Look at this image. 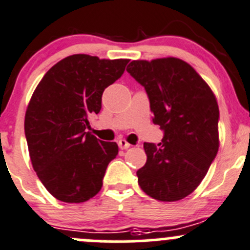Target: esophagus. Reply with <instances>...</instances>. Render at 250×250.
I'll return each mask as SVG.
<instances>
[{
  "instance_id": "obj_1",
  "label": "esophagus",
  "mask_w": 250,
  "mask_h": 250,
  "mask_svg": "<svg viewBox=\"0 0 250 250\" xmlns=\"http://www.w3.org/2000/svg\"><path fill=\"white\" fill-rule=\"evenodd\" d=\"M118 145H119V147L122 148V149H127V148L131 146L130 143H128L126 140H119V142H118Z\"/></svg>"
}]
</instances>
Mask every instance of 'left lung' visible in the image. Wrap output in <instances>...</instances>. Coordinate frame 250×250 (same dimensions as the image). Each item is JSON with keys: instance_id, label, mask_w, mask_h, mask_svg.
Masks as SVG:
<instances>
[{"instance_id": "8db88e82", "label": "left lung", "mask_w": 250, "mask_h": 250, "mask_svg": "<svg viewBox=\"0 0 250 250\" xmlns=\"http://www.w3.org/2000/svg\"><path fill=\"white\" fill-rule=\"evenodd\" d=\"M126 70L146 88L164 130L158 146L145 142V167L137 171L141 189L160 202L191 194L219 150V105L210 86L187 62L175 57L132 61Z\"/></svg>"}]
</instances>
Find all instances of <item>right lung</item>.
I'll list each match as a JSON object with an SVG mask.
<instances>
[{
    "instance_id": "1",
    "label": "right lung",
    "mask_w": 250,
    "mask_h": 250,
    "mask_svg": "<svg viewBox=\"0 0 250 250\" xmlns=\"http://www.w3.org/2000/svg\"><path fill=\"white\" fill-rule=\"evenodd\" d=\"M127 63L73 54L54 64L36 86L26 108L25 137L34 170L58 201L83 203L102 188L119 148L86 128L102 108L103 91L123 75Z\"/></svg>"
}]
</instances>
